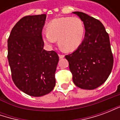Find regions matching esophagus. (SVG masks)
Segmentation results:
<instances>
[{
    "instance_id": "obj_1",
    "label": "esophagus",
    "mask_w": 120,
    "mask_h": 120,
    "mask_svg": "<svg viewBox=\"0 0 120 120\" xmlns=\"http://www.w3.org/2000/svg\"><path fill=\"white\" fill-rule=\"evenodd\" d=\"M58 56H59V58H63L64 57V55H62V54H59Z\"/></svg>"
}]
</instances>
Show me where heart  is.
Segmentation results:
<instances>
[{"label": "heart", "instance_id": "b5f03b06", "mask_svg": "<svg viewBox=\"0 0 120 120\" xmlns=\"http://www.w3.org/2000/svg\"><path fill=\"white\" fill-rule=\"evenodd\" d=\"M46 33H43L42 40L48 45L58 40L61 49L73 51L77 49L83 40L85 27L82 20L78 17H60L51 20L46 26Z\"/></svg>", "mask_w": 120, "mask_h": 120}]
</instances>
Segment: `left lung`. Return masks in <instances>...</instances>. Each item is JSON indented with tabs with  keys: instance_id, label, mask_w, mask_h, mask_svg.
<instances>
[{
	"instance_id": "left-lung-1",
	"label": "left lung",
	"mask_w": 120,
	"mask_h": 120,
	"mask_svg": "<svg viewBox=\"0 0 120 120\" xmlns=\"http://www.w3.org/2000/svg\"><path fill=\"white\" fill-rule=\"evenodd\" d=\"M82 20L84 39L73 53L65 55L76 86L93 90L102 85L110 75L113 66L109 34L102 23L83 12H73Z\"/></svg>"
}]
</instances>
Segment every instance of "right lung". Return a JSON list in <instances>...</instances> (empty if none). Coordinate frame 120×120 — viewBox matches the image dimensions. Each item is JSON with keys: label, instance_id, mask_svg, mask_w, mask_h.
I'll return each mask as SVG.
<instances>
[{"label": "right lung", "instance_id": "obj_1", "mask_svg": "<svg viewBox=\"0 0 120 120\" xmlns=\"http://www.w3.org/2000/svg\"><path fill=\"white\" fill-rule=\"evenodd\" d=\"M46 15L23 17L13 27L8 40V59L13 82L31 96L49 93L56 84L59 57L44 49L42 31Z\"/></svg>", "mask_w": 120, "mask_h": 120}]
</instances>
